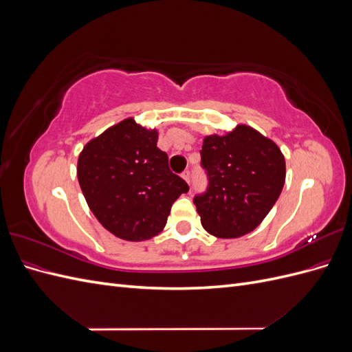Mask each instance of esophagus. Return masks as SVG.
<instances>
[{
    "label": "esophagus",
    "instance_id": "34e87169",
    "mask_svg": "<svg viewBox=\"0 0 352 352\" xmlns=\"http://www.w3.org/2000/svg\"><path fill=\"white\" fill-rule=\"evenodd\" d=\"M182 177L186 180V182L189 184L190 182V172H189V170H185V172L182 173Z\"/></svg>",
    "mask_w": 352,
    "mask_h": 352
}]
</instances>
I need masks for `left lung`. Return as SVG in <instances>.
I'll list each match as a JSON object with an SVG mask.
<instances>
[{"label": "left lung", "instance_id": "1", "mask_svg": "<svg viewBox=\"0 0 352 352\" xmlns=\"http://www.w3.org/2000/svg\"><path fill=\"white\" fill-rule=\"evenodd\" d=\"M201 166L208 186L194 204L204 229L217 238L243 236L278 201L286 176L280 148L247 124L204 138Z\"/></svg>", "mask_w": 352, "mask_h": 352}]
</instances>
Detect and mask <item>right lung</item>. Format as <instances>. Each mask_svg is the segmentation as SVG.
<instances>
[{"label":"right lung","mask_w":352,"mask_h":352,"mask_svg":"<svg viewBox=\"0 0 352 352\" xmlns=\"http://www.w3.org/2000/svg\"><path fill=\"white\" fill-rule=\"evenodd\" d=\"M158 132L132 117L94 138L78 160V179L94 216L114 236L140 242L162 232L173 202L189 190L157 146Z\"/></svg>","instance_id":"add662e5"}]
</instances>
